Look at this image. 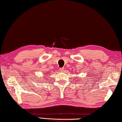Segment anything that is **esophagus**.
Returning a JSON list of instances; mask_svg holds the SVG:
<instances>
[{"mask_svg":"<svg viewBox=\"0 0 122 122\" xmlns=\"http://www.w3.org/2000/svg\"><path fill=\"white\" fill-rule=\"evenodd\" d=\"M60 71L61 72H64V69L63 68H60Z\"/></svg>","mask_w":122,"mask_h":122,"instance_id":"esophagus-1","label":"esophagus"}]
</instances>
